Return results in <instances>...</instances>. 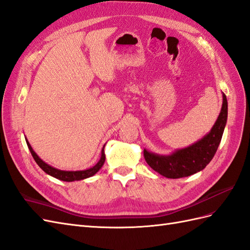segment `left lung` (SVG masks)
<instances>
[{
  "label": "left lung",
  "instance_id": "1",
  "mask_svg": "<svg viewBox=\"0 0 250 250\" xmlns=\"http://www.w3.org/2000/svg\"><path fill=\"white\" fill-rule=\"evenodd\" d=\"M228 104L223 93V104L212 129L203 138L186 148L177 149L169 155H159L144 149L146 164L161 175L168 178H182L202 171L213 158L219 148L226 126Z\"/></svg>",
  "mask_w": 250,
  "mask_h": 250
}]
</instances>
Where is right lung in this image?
<instances>
[{
	"instance_id": "obj_1",
	"label": "right lung",
	"mask_w": 250,
	"mask_h": 250,
	"mask_svg": "<svg viewBox=\"0 0 250 250\" xmlns=\"http://www.w3.org/2000/svg\"><path fill=\"white\" fill-rule=\"evenodd\" d=\"M26 140V144L28 146V149L31 153V155H33L34 159L36 161V163L38 164V166L45 172L46 174L53 176L57 180H60L63 182H75V181H81V180H85V178L91 177L93 175H95L97 172L101 169L102 166L104 164L105 161V154H104V148L101 150V156L100 159L98 161V163L96 164L95 166H93L92 168H88L85 170H79V171H64V170H59L57 168L52 167V166L46 164L45 162H43L42 159L37 155V153L34 151V149L31 148L30 144L28 143L27 138H25Z\"/></svg>"
}]
</instances>
